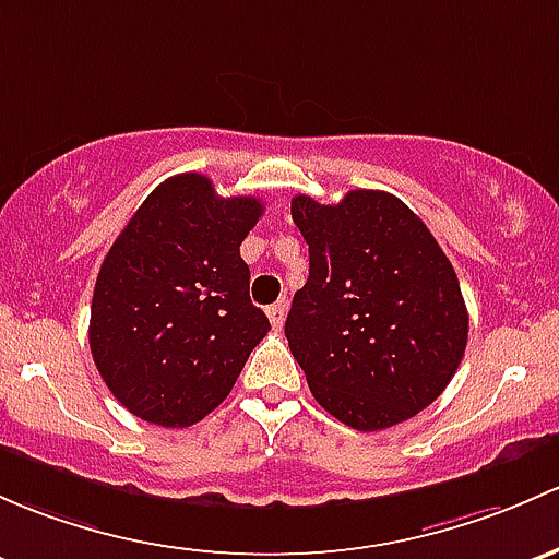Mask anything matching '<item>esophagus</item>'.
<instances>
[{"label": "esophagus", "instance_id": "1", "mask_svg": "<svg viewBox=\"0 0 559 559\" xmlns=\"http://www.w3.org/2000/svg\"><path fill=\"white\" fill-rule=\"evenodd\" d=\"M267 319L273 329H281L284 326V319H286V302H273L267 308Z\"/></svg>", "mask_w": 559, "mask_h": 559}]
</instances>
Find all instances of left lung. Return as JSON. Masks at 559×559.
<instances>
[{
    "mask_svg": "<svg viewBox=\"0 0 559 559\" xmlns=\"http://www.w3.org/2000/svg\"><path fill=\"white\" fill-rule=\"evenodd\" d=\"M310 275L286 316L316 402L356 431L409 420L448 388L468 340L452 264L396 195L350 190L334 205L292 198Z\"/></svg>",
    "mask_w": 559,
    "mask_h": 559,
    "instance_id": "1",
    "label": "left lung"
}]
</instances>
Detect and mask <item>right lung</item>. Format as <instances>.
Wrapping results in <instances>:
<instances>
[{"label": "right lung", "mask_w": 559, "mask_h": 559, "mask_svg": "<svg viewBox=\"0 0 559 559\" xmlns=\"http://www.w3.org/2000/svg\"><path fill=\"white\" fill-rule=\"evenodd\" d=\"M257 198L216 195L203 174L157 185L98 270L91 354L117 402L163 428L203 420L270 332L240 243Z\"/></svg>", "instance_id": "right-lung-1"}]
</instances>
